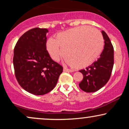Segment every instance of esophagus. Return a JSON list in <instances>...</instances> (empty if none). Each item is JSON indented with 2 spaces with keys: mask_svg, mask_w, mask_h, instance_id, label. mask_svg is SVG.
Instances as JSON below:
<instances>
[{
  "mask_svg": "<svg viewBox=\"0 0 129 129\" xmlns=\"http://www.w3.org/2000/svg\"><path fill=\"white\" fill-rule=\"evenodd\" d=\"M63 72H73V70H72L68 69L66 67H63Z\"/></svg>",
  "mask_w": 129,
  "mask_h": 129,
  "instance_id": "obj_1",
  "label": "esophagus"
}]
</instances>
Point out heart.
<instances>
[{"instance_id":"heart-1","label":"heart","mask_w":129,"mask_h":129,"mask_svg":"<svg viewBox=\"0 0 129 129\" xmlns=\"http://www.w3.org/2000/svg\"><path fill=\"white\" fill-rule=\"evenodd\" d=\"M104 39L99 30L87 26L73 28L56 35L47 42V49L53 60L61 56L71 66L78 69L93 63L104 48Z\"/></svg>"}]
</instances>
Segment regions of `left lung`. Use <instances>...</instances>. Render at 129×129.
Returning a JSON list of instances; mask_svg holds the SVG:
<instances>
[{"label": "left lung", "mask_w": 129, "mask_h": 129, "mask_svg": "<svg viewBox=\"0 0 129 129\" xmlns=\"http://www.w3.org/2000/svg\"><path fill=\"white\" fill-rule=\"evenodd\" d=\"M104 40V47L100 58L91 66L79 72L83 79L79 84L81 90L87 93L96 91L104 86L110 79L114 63L113 47L109 36L102 31Z\"/></svg>", "instance_id": "1"}]
</instances>
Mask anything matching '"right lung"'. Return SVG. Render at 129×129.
Masks as SVG:
<instances>
[{"label":"right lung","mask_w":129,"mask_h":129,"mask_svg":"<svg viewBox=\"0 0 129 129\" xmlns=\"http://www.w3.org/2000/svg\"><path fill=\"white\" fill-rule=\"evenodd\" d=\"M46 28H35L19 38L14 49L13 66L19 85L36 95H43L56 86L63 67L51 59L46 48Z\"/></svg>","instance_id":"1"}]
</instances>
